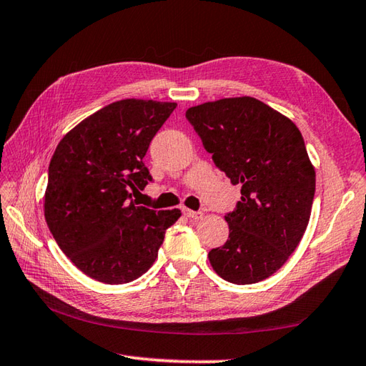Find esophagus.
I'll use <instances>...</instances> for the list:
<instances>
[{
    "label": "esophagus",
    "instance_id": "esophagus-1",
    "mask_svg": "<svg viewBox=\"0 0 366 366\" xmlns=\"http://www.w3.org/2000/svg\"><path fill=\"white\" fill-rule=\"evenodd\" d=\"M182 212H184V215H185L187 218H190V219H199V218H202V212L190 210V209H184Z\"/></svg>",
    "mask_w": 366,
    "mask_h": 366
}]
</instances>
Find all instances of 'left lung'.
<instances>
[{
  "instance_id": "left-lung-1",
  "label": "left lung",
  "mask_w": 366,
  "mask_h": 366,
  "mask_svg": "<svg viewBox=\"0 0 366 366\" xmlns=\"http://www.w3.org/2000/svg\"><path fill=\"white\" fill-rule=\"evenodd\" d=\"M185 117L215 165L242 184V199L224 217L229 239L209 252L210 265L227 282H260L284 265L309 224L315 168L302 135L251 97L204 103Z\"/></svg>"
}]
</instances>
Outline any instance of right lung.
<instances>
[{"label":"right lung","instance_id":"1","mask_svg":"<svg viewBox=\"0 0 366 366\" xmlns=\"http://www.w3.org/2000/svg\"><path fill=\"white\" fill-rule=\"evenodd\" d=\"M176 103L122 99L59 142L48 168L45 219L65 256L99 282H132L151 268L179 209L137 206L132 193L152 181L143 164Z\"/></svg>","mask_w":366,"mask_h":366}]
</instances>
